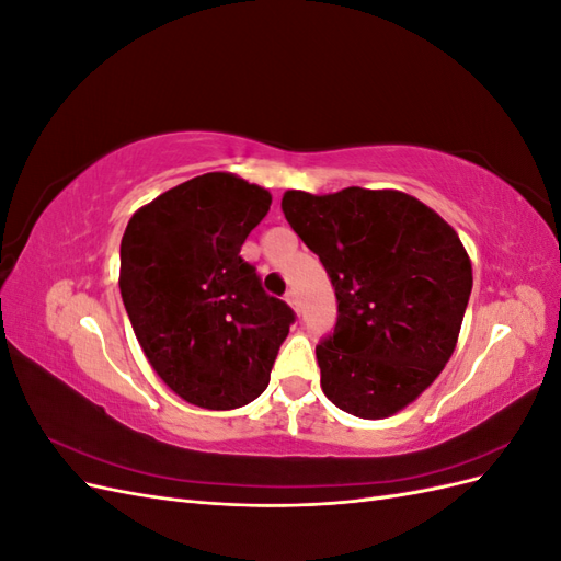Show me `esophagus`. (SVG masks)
Instances as JSON below:
<instances>
[{
	"label": "esophagus",
	"mask_w": 561,
	"mask_h": 561,
	"mask_svg": "<svg viewBox=\"0 0 561 561\" xmlns=\"http://www.w3.org/2000/svg\"><path fill=\"white\" fill-rule=\"evenodd\" d=\"M285 299H287V304H290V307H293V309H299V295H297V290H295V287H290V290H287Z\"/></svg>",
	"instance_id": "esophagus-1"
}]
</instances>
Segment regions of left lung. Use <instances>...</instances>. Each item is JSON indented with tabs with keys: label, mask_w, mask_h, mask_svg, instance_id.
<instances>
[{
	"label": "left lung",
	"mask_w": 561,
	"mask_h": 561,
	"mask_svg": "<svg viewBox=\"0 0 561 561\" xmlns=\"http://www.w3.org/2000/svg\"><path fill=\"white\" fill-rule=\"evenodd\" d=\"M280 206L334 287V330L316 346L322 393L360 419L396 414L454 353L472 290L461 239L402 192H285Z\"/></svg>",
	"instance_id": "1"
}]
</instances>
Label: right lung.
I'll list each match as a JSON object with an SVG mask.
<instances>
[{
  "instance_id": "right-lung-1",
  "label": "right lung",
  "mask_w": 561,
  "mask_h": 561,
  "mask_svg": "<svg viewBox=\"0 0 561 561\" xmlns=\"http://www.w3.org/2000/svg\"><path fill=\"white\" fill-rule=\"evenodd\" d=\"M271 194L229 173L168 190L130 217L122 239V299L157 375L206 410L260 398L295 311L266 295L241 245Z\"/></svg>"
}]
</instances>
